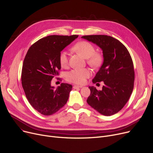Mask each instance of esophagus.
<instances>
[{
  "label": "esophagus",
  "mask_w": 153,
  "mask_h": 153,
  "mask_svg": "<svg viewBox=\"0 0 153 153\" xmlns=\"http://www.w3.org/2000/svg\"><path fill=\"white\" fill-rule=\"evenodd\" d=\"M82 86H79V85H74L73 86V89H79V88H82Z\"/></svg>",
  "instance_id": "obj_1"
}]
</instances>
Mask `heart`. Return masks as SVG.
<instances>
[{
	"label": "heart",
	"instance_id": "obj_1",
	"mask_svg": "<svg viewBox=\"0 0 153 153\" xmlns=\"http://www.w3.org/2000/svg\"><path fill=\"white\" fill-rule=\"evenodd\" d=\"M72 49L87 59V63L92 68H98L103 63V54L101 53L96 52L95 46L89 42L85 41L79 42L75 45ZM59 61L62 68L67 67L69 59L66 52L61 51L60 53ZM90 76L91 71L89 69H74L66 72L65 77L66 81L69 82L83 84Z\"/></svg>",
	"mask_w": 153,
	"mask_h": 153
}]
</instances>
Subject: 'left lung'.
Wrapping results in <instances>:
<instances>
[{
	"label": "left lung",
	"instance_id": "8db88e82",
	"mask_svg": "<svg viewBox=\"0 0 153 153\" xmlns=\"http://www.w3.org/2000/svg\"><path fill=\"white\" fill-rule=\"evenodd\" d=\"M82 38L98 45L103 51V62L92 80L103 81L101 91L89 86L87 102L102 115L110 116L121 110L129 100L134 81L133 62L129 51L119 40L110 36L85 35Z\"/></svg>",
	"mask_w": 153,
	"mask_h": 153
}]
</instances>
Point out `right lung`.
<instances>
[{
    "label": "right lung",
    "instance_id": "obj_1",
    "mask_svg": "<svg viewBox=\"0 0 153 153\" xmlns=\"http://www.w3.org/2000/svg\"><path fill=\"white\" fill-rule=\"evenodd\" d=\"M78 37L50 35L39 39L28 49L22 70V84L30 105L44 115H51L67 103L72 85L62 83L57 89L51 85L59 75V56L64 48Z\"/></svg>",
    "mask_w": 153,
    "mask_h": 153
}]
</instances>
